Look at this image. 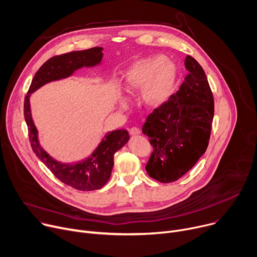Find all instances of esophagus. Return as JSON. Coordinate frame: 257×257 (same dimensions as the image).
I'll return each instance as SVG.
<instances>
[{
    "instance_id": "34e87169",
    "label": "esophagus",
    "mask_w": 257,
    "mask_h": 257,
    "mask_svg": "<svg viewBox=\"0 0 257 257\" xmlns=\"http://www.w3.org/2000/svg\"><path fill=\"white\" fill-rule=\"evenodd\" d=\"M129 132H130V134H131L132 136H136V135L140 134V130H139V128H137V127H132V128L129 130Z\"/></svg>"
}]
</instances>
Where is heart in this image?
<instances>
[{
    "label": "heart",
    "instance_id": "heart-1",
    "mask_svg": "<svg viewBox=\"0 0 257 257\" xmlns=\"http://www.w3.org/2000/svg\"><path fill=\"white\" fill-rule=\"evenodd\" d=\"M176 76L174 65L161 56L138 61L127 75L128 87L142 88V96L149 104L157 105L168 97Z\"/></svg>",
    "mask_w": 257,
    "mask_h": 257
}]
</instances>
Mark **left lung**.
<instances>
[{
	"label": "left lung",
	"instance_id": "1",
	"mask_svg": "<svg viewBox=\"0 0 257 257\" xmlns=\"http://www.w3.org/2000/svg\"><path fill=\"white\" fill-rule=\"evenodd\" d=\"M188 74L180 89L146 118L142 132L154 148L145 169L150 177L171 183L185 175L205 153L214 101L202 67L185 59Z\"/></svg>",
	"mask_w": 257,
	"mask_h": 257
}]
</instances>
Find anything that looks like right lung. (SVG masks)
Segmentation results:
<instances>
[{
  "mask_svg": "<svg viewBox=\"0 0 257 257\" xmlns=\"http://www.w3.org/2000/svg\"><path fill=\"white\" fill-rule=\"evenodd\" d=\"M101 51L102 48L95 47L49 59L35 73L24 98V118L33 153L64 184L81 191L97 190L108 181L114 166L115 153L129 141L128 131L116 130L107 133L94 153L81 163L74 165L59 163L43 150L39 142L38 130L31 118L29 96L33 91L50 81L66 78L83 66L90 67L99 64L102 59Z\"/></svg>",
  "mask_w": 257,
  "mask_h": 257,
  "instance_id": "obj_1",
  "label": "right lung"
}]
</instances>
